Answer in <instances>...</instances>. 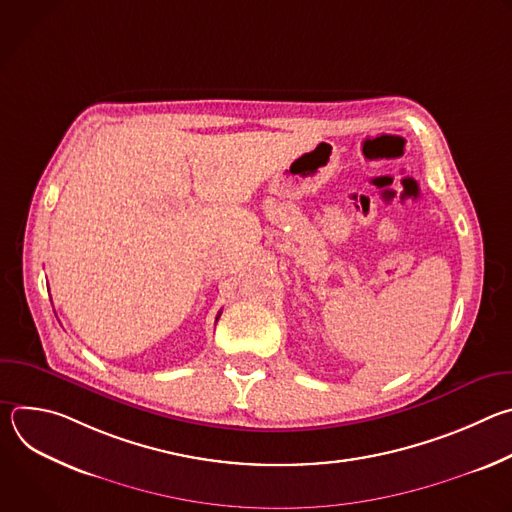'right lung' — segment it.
<instances>
[{"label": "right lung", "mask_w": 512, "mask_h": 512, "mask_svg": "<svg viewBox=\"0 0 512 512\" xmlns=\"http://www.w3.org/2000/svg\"><path fill=\"white\" fill-rule=\"evenodd\" d=\"M218 318H221V312H218V316H216V320H218Z\"/></svg>", "instance_id": "obj_1"}]
</instances>
